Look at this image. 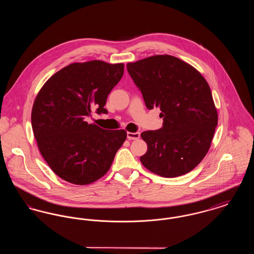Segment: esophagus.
<instances>
[{"label": "esophagus", "instance_id": "esophagus-1", "mask_svg": "<svg viewBox=\"0 0 254 254\" xmlns=\"http://www.w3.org/2000/svg\"><path fill=\"white\" fill-rule=\"evenodd\" d=\"M140 138L139 132H127V139L128 140H137Z\"/></svg>", "mask_w": 254, "mask_h": 254}]
</instances>
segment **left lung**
<instances>
[{
  "instance_id": "left-lung-1",
  "label": "left lung",
  "mask_w": 254,
  "mask_h": 254,
  "mask_svg": "<svg viewBox=\"0 0 254 254\" xmlns=\"http://www.w3.org/2000/svg\"><path fill=\"white\" fill-rule=\"evenodd\" d=\"M148 109L160 108L163 127L141 134L147 151L145 169L162 177L184 175L204 159L217 126L210 87L190 64L171 55H155L127 64Z\"/></svg>"
}]
</instances>
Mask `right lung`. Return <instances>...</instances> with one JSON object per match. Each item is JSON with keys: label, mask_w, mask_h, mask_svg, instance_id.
I'll return each mask as SVG.
<instances>
[{"label": "right lung", "mask_w": 254, "mask_h": 254, "mask_svg": "<svg viewBox=\"0 0 254 254\" xmlns=\"http://www.w3.org/2000/svg\"><path fill=\"white\" fill-rule=\"evenodd\" d=\"M124 64L73 63L52 75L37 94L31 125L42 156L64 181L85 186L103 177L127 139L125 129L107 130L86 117L107 113L109 92Z\"/></svg>", "instance_id": "1"}]
</instances>
